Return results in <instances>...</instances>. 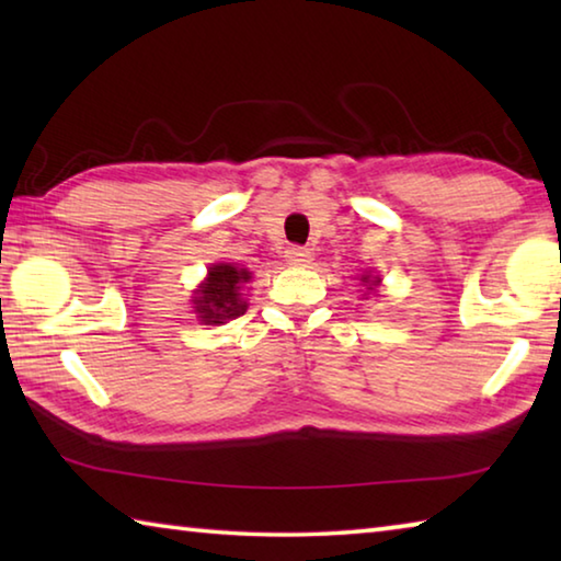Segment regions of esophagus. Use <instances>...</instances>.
<instances>
[{"label":"esophagus","instance_id":"34e87169","mask_svg":"<svg viewBox=\"0 0 561 561\" xmlns=\"http://www.w3.org/2000/svg\"><path fill=\"white\" fill-rule=\"evenodd\" d=\"M284 257H287V262L294 264V267H309V264H311V250H309V247L294 244V247H289L287 252H284Z\"/></svg>","mask_w":561,"mask_h":561}]
</instances>
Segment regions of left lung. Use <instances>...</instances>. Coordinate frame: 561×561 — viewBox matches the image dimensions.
<instances>
[{"label": "left lung", "mask_w": 561, "mask_h": 561, "mask_svg": "<svg viewBox=\"0 0 561 561\" xmlns=\"http://www.w3.org/2000/svg\"><path fill=\"white\" fill-rule=\"evenodd\" d=\"M364 279H366V282H368V277H364Z\"/></svg>", "instance_id": "1"}]
</instances>
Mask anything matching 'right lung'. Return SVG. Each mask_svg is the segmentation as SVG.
<instances>
[{"mask_svg":"<svg viewBox=\"0 0 561 561\" xmlns=\"http://www.w3.org/2000/svg\"><path fill=\"white\" fill-rule=\"evenodd\" d=\"M250 279V272L232 264H215L201 289H197L195 311L205 324H225L227 319L244 314L247 301L240 297V287Z\"/></svg>","mask_w":561,"mask_h":561,"instance_id":"add662e5","label":"right lung"}]
</instances>
